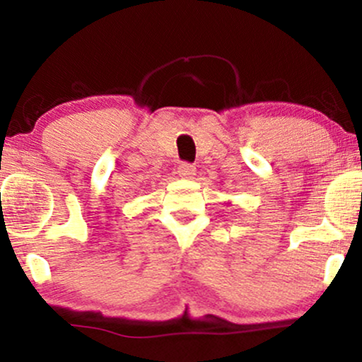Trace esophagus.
I'll return each instance as SVG.
<instances>
[{"instance_id": "1", "label": "esophagus", "mask_w": 362, "mask_h": 362, "mask_svg": "<svg viewBox=\"0 0 362 362\" xmlns=\"http://www.w3.org/2000/svg\"><path fill=\"white\" fill-rule=\"evenodd\" d=\"M177 172H178V175H180L182 178H190V177L195 175V167L192 165V163L182 162L180 165H178Z\"/></svg>"}]
</instances>
